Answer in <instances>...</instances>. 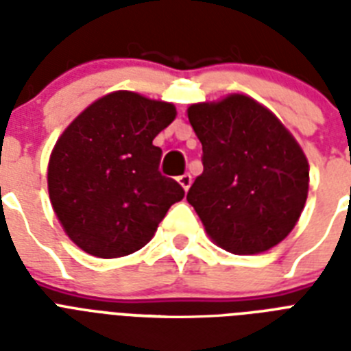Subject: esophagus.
<instances>
[{"instance_id": "obj_1", "label": "esophagus", "mask_w": 351, "mask_h": 351, "mask_svg": "<svg viewBox=\"0 0 351 351\" xmlns=\"http://www.w3.org/2000/svg\"><path fill=\"white\" fill-rule=\"evenodd\" d=\"M176 180H178V184L184 187V191H187V189H189V186H191V175H187V173H186V175L178 176Z\"/></svg>"}]
</instances>
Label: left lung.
Returning a JSON list of instances; mask_svg holds the SVG:
<instances>
[{
  "label": "left lung",
  "instance_id": "left-lung-1",
  "mask_svg": "<svg viewBox=\"0 0 351 351\" xmlns=\"http://www.w3.org/2000/svg\"><path fill=\"white\" fill-rule=\"evenodd\" d=\"M202 143V175L187 191L215 244L255 255L297 224L310 186L306 154L269 109L245 95L187 109Z\"/></svg>",
  "mask_w": 351,
  "mask_h": 351
}]
</instances>
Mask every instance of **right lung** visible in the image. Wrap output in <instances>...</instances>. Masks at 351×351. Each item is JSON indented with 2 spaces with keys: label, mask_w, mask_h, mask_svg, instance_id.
I'll use <instances>...</instances> for the list:
<instances>
[{
  "label": "right lung",
  "mask_w": 351,
  "mask_h": 351,
  "mask_svg": "<svg viewBox=\"0 0 351 351\" xmlns=\"http://www.w3.org/2000/svg\"><path fill=\"white\" fill-rule=\"evenodd\" d=\"M173 104L131 90L101 96L58 138L49 197L69 239L89 255L142 250L184 189L158 171L154 136L175 120Z\"/></svg>",
  "instance_id": "add662e5"
}]
</instances>
